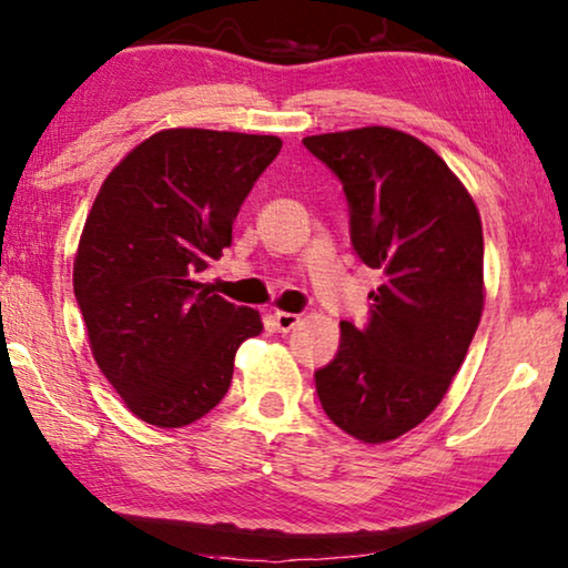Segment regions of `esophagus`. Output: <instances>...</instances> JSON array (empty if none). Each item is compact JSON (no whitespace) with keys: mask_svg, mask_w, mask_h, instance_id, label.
<instances>
[{"mask_svg":"<svg viewBox=\"0 0 568 568\" xmlns=\"http://www.w3.org/2000/svg\"><path fill=\"white\" fill-rule=\"evenodd\" d=\"M298 322H301L298 314H287V311H275V314H273L275 329L283 332V334L295 329V326H298Z\"/></svg>","mask_w":568,"mask_h":568,"instance_id":"esophagus-1","label":"esophagus"}]
</instances>
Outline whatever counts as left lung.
<instances>
[{"label":"left lung","instance_id":"8db88e82","mask_svg":"<svg viewBox=\"0 0 568 568\" xmlns=\"http://www.w3.org/2000/svg\"><path fill=\"white\" fill-rule=\"evenodd\" d=\"M303 146L337 174L353 250L383 273L367 324L342 322L337 355L314 373L318 402L357 440H396L443 402L481 322V219L409 133L371 125L306 135Z\"/></svg>","mask_w":568,"mask_h":568}]
</instances>
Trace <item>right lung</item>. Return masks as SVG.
<instances>
[{"label":"right lung","mask_w":568,"mask_h":568,"mask_svg":"<svg viewBox=\"0 0 568 568\" xmlns=\"http://www.w3.org/2000/svg\"><path fill=\"white\" fill-rule=\"evenodd\" d=\"M277 135L170 128L102 182L74 260L94 361L135 417L185 427L226 396L234 355L262 318L201 283L231 246Z\"/></svg>","instance_id":"obj_1"}]
</instances>
